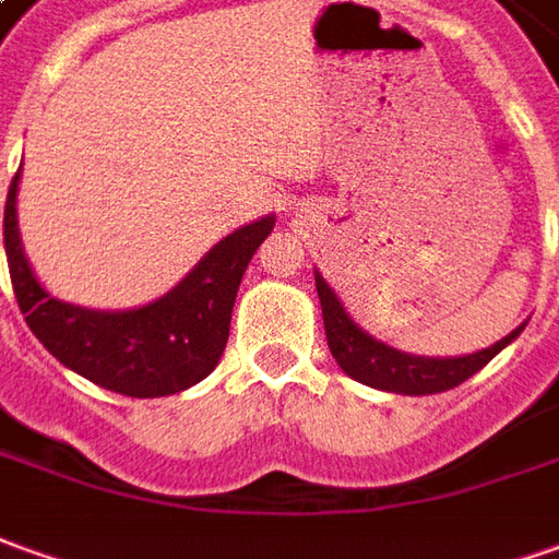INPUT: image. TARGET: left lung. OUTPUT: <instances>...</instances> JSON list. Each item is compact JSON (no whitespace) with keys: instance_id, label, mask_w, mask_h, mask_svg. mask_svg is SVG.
<instances>
[{"instance_id":"8db88e82","label":"left lung","mask_w":559,"mask_h":559,"mask_svg":"<svg viewBox=\"0 0 559 559\" xmlns=\"http://www.w3.org/2000/svg\"><path fill=\"white\" fill-rule=\"evenodd\" d=\"M317 292L319 304H322V322H325L329 349L331 356L337 359V365L365 386L402 392V395H435V392H448L453 386H460L472 374H478L492 356H499L526 325L523 322L502 341H496V344L487 346V349H478V353L460 356V359H429V356H411V353H402V349H392V346L374 341L368 331H361L349 319L344 304L337 301L334 288L322 280L319 271Z\"/></svg>"}]
</instances>
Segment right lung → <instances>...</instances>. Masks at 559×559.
Returning <instances> with one entry per match:
<instances>
[{"instance_id": "1", "label": "right lung", "mask_w": 559, "mask_h": 559, "mask_svg": "<svg viewBox=\"0 0 559 559\" xmlns=\"http://www.w3.org/2000/svg\"><path fill=\"white\" fill-rule=\"evenodd\" d=\"M17 179L5 200V255L14 298L29 331L60 365L103 390L160 399L213 374L225 353L237 288L273 215L218 240L164 298L136 310H87L57 301L36 280L17 230Z\"/></svg>"}]
</instances>
